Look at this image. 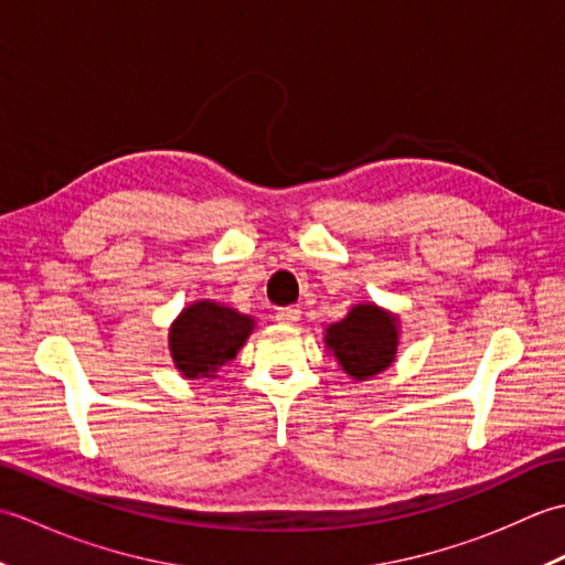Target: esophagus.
<instances>
[{"instance_id":"obj_1","label":"esophagus","mask_w":565,"mask_h":565,"mask_svg":"<svg viewBox=\"0 0 565 565\" xmlns=\"http://www.w3.org/2000/svg\"><path fill=\"white\" fill-rule=\"evenodd\" d=\"M274 318H276V322H279V326H296V322L301 320V310L294 308V306L279 308V310H276Z\"/></svg>"}]
</instances>
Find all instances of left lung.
<instances>
[{
  "label": "left lung",
  "instance_id": "8db88e82",
  "mask_svg": "<svg viewBox=\"0 0 565 565\" xmlns=\"http://www.w3.org/2000/svg\"><path fill=\"white\" fill-rule=\"evenodd\" d=\"M326 347L347 376L366 381L395 362L398 318L374 303H359L347 318L328 326Z\"/></svg>",
  "mask_w": 565,
  "mask_h": 565
}]
</instances>
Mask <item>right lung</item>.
Masks as SVG:
<instances>
[{"label":"right lung","mask_w":565,"mask_h":565,"mask_svg":"<svg viewBox=\"0 0 565 565\" xmlns=\"http://www.w3.org/2000/svg\"><path fill=\"white\" fill-rule=\"evenodd\" d=\"M255 320L215 301L184 308L170 328V352L184 379H215V371L235 359Z\"/></svg>","instance_id":"right-lung-1"}]
</instances>
